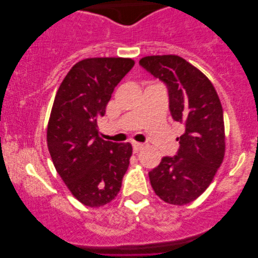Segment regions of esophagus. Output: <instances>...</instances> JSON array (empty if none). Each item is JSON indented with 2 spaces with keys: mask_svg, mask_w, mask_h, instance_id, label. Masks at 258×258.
Masks as SVG:
<instances>
[{
  "mask_svg": "<svg viewBox=\"0 0 258 258\" xmlns=\"http://www.w3.org/2000/svg\"><path fill=\"white\" fill-rule=\"evenodd\" d=\"M142 148H143V144L142 143H139V142H134L133 143L134 153H139V151L142 149Z\"/></svg>",
  "mask_w": 258,
  "mask_h": 258,
  "instance_id": "obj_1",
  "label": "esophagus"
}]
</instances>
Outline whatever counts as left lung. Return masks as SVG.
Masks as SVG:
<instances>
[{
	"mask_svg": "<svg viewBox=\"0 0 258 258\" xmlns=\"http://www.w3.org/2000/svg\"><path fill=\"white\" fill-rule=\"evenodd\" d=\"M140 64L168 87L174 121L184 125L179 149L149 172L151 186L164 202L184 206L210 185L225 153L223 109L213 83L177 55L146 56Z\"/></svg>",
	"mask_w": 258,
	"mask_h": 258,
	"instance_id": "left-lung-1",
	"label": "left lung"
}]
</instances>
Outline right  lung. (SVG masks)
Returning <instances> with one entry per match:
<instances>
[{
  "label": "right lung",
  "mask_w": 258,
  "mask_h": 258,
  "mask_svg": "<svg viewBox=\"0 0 258 258\" xmlns=\"http://www.w3.org/2000/svg\"><path fill=\"white\" fill-rule=\"evenodd\" d=\"M134 64V59L122 57L82 59L56 93L48 122V149L67 188L87 207L111 202L129 167L132 144L104 141L97 119L104 116L115 87Z\"/></svg>",
  "instance_id": "add662e5"
}]
</instances>
